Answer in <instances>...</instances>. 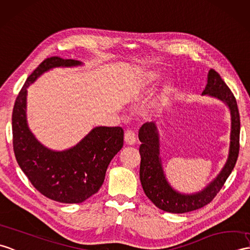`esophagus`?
<instances>
[{
	"label": "esophagus",
	"instance_id": "1",
	"mask_svg": "<svg viewBox=\"0 0 250 250\" xmlns=\"http://www.w3.org/2000/svg\"><path fill=\"white\" fill-rule=\"evenodd\" d=\"M125 142L126 145H134L136 143V135L133 131L127 130L125 133Z\"/></svg>",
	"mask_w": 250,
	"mask_h": 250
}]
</instances>
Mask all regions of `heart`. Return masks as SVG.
Segmentation results:
<instances>
[{
	"mask_svg": "<svg viewBox=\"0 0 250 250\" xmlns=\"http://www.w3.org/2000/svg\"><path fill=\"white\" fill-rule=\"evenodd\" d=\"M159 78H160V73L158 71H153V70L152 71H148V72L145 73L143 77H142L141 85H142V87H148L150 85H152ZM169 90H170L169 87H165V89H164L165 95L168 94V92H169Z\"/></svg>",
	"mask_w": 250,
	"mask_h": 250,
	"instance_id": "heart-1",
	"label": "heart"
}]
</instances>
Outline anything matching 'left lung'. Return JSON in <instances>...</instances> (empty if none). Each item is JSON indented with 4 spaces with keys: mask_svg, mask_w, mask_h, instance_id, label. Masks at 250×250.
<instances>
[{
    "mask_svg": "<svg viewBox=\"0 0 250 250\" xmlns=\"http://www.w3.org/2000/svg\"><path fill=\"white\" fill-rule=\"evenodd\" d=\"M201 95L218 99L229 107L231 131L228 159L223 169L213 181L198 193H180L168 182L160 156V135L155 123L144 124L138 132V138L142 143L139 147L142 158L139 178L143 189L154 206L165 212L187 213L210 204L233 170L239 156L241 127L239 108L233 94L214 69L208 70V82Z\"/></svg>",
    "mask_w": 250,
    "mask_h": 250,
    "instance_id": "obj_1",
    "label": "left lung"
}]
</instances>
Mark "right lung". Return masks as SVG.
I'll return each instance as SVG.
<instances>
[{"mask_svg": "<svg viewBox=\"0 0 250 250\" xmlns=\"http://www.w3.org/2000/svg\"><path fill=\"white\" fill-rule=\"evenodd\" d=\"M83 62L53 56L35 69L16 99L13 111V145L16 160L34 188L62 204H81L101 188L112 159L124 146L120 126H96L75 146L56 151L35 137L26 120L27 87L42 73L57 67Z\"/></svg>", "mask_w": 250, "mask_h": 250, "instance_id": "1", "label": "right lung"}]
</instances>
